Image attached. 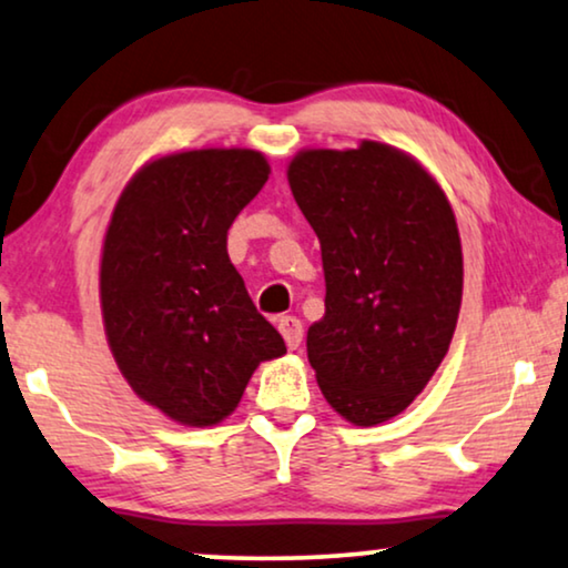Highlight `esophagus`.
Instances as JSON below:
<instances>
[{
    "label": "esophagus",
    "instance_id": "1",
    "mask_svg": "<svg viewBox=\"0 0 568 568\" xmlns=\"http://www.w3.org/2000/svg\"><path fill=\"white\" fill-rule=\"evenodd\" d=\"M278 333H282L284 341H286V346H290L292 352H294V348H297V346L302 344V336H305V328H302L300 317L284 315L282 321H278Z\"/></svg>",
    "mask_w": 568,
    "mask_h": 568
}]
</instances>
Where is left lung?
Returning <instances> with one entry per match:
<instances>
[{
  "instance_id": "8db88e82",
  "label": "left lung",
  "mask_w": 568,
  "mask_h": 568,
  "mask_svg": "<svg viewBox=\"0 0 568 568\" xmlns=\"http://www.w3.org/2000/svg\"><path fill=\"white\" fill-rule=\"evenodd\" d=\"M321 240L325 315L307 331L317 385L356 426L406 410L445 359L463 302V247L439 183L383 142L302 150L286 170Z\"/></svg>"
}]
</instances>
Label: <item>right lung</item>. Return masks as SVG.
Instances as JSON below:
<instances>
[{"mask_svg": "<svg viewBox=\"0 0 568 568\" xmlns=\"http://www.w3.org/2000/svg\"><path fill=\"white\" fill-rule=\"evenodd\" d=\"M268 173L255 150L173 152L115 201L100 258L108 346L131 390L178 424H220L255 367L286 354L227 255Z\"/></svg>", "mask_w": 568, "mask_h": 568, "instance_id": "right-lung-1", "label": "right lung"}]
</instances>
